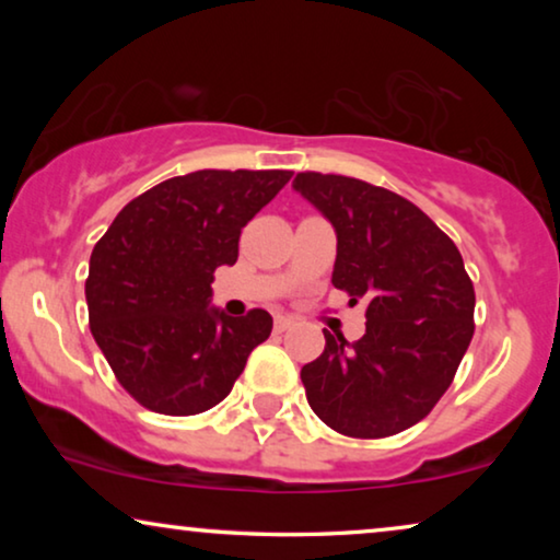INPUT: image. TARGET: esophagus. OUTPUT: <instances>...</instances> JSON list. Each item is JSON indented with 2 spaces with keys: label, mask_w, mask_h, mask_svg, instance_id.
<instances>
[{
  "label": "esophagus",
  "mask_w": 560,
  "mask_h": 560,
  "mask_svg": "<svg viewBox=\"0 0 560 560\" xmlns=\"http://www.w3.org/2000/svg\"><path fill=\"white\" fill-rule=\"evenodd\" d=\"M290 328H293V320H290L288 316L275 318V331L278 334H285V331H290Z\"/></svg>",
  "instance_id": "34e87169"
}]
</instances>
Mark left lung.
<instances>
[{"label":"left lung","instance_id":"left-lung-1","mask_svg":"<svg viewBox=\"0 0 560 560\" xmlns=\"http://www.w3.org/2000/svg\"><path fill=\"white\" fill-rule=\"evenodd\" d=\"M293 188L331 221L334 288L366 301V331L326 349L301 380L336 433L385 439L446 393L474 336V285L456 244L408 198L347 175L298 173Z\"/></svg>","mask_w":560,"mask_h":560}]
</instances>
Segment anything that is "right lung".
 Returning <instances> with one entry per match:
<instances>
[{
	"label": "right lung",
	"mask_w": 560,
	"mask_h": 560,
	"mask_svg": "<svg viewBox=\"0 0 560 560\" xmlns=\"http://www.w3.org/2000/svg\"><path fill=\"white\" fill-rule=\"evenodd\" d=\"M290 171H196L158 183L117 213L91 252V334L142 408L196 416L232 393L272 331L262 308L232 318L211 282L240 257V234Z\"/></svg>",
	"instance_id": "obj_1"
}]
</instances>
